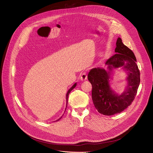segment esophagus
Returning a JSON list of instances; mask_svg holds the SVG:
<instances>
[{"label": "esophagus", "instance_id": "obj_1", "mask_svg": "<svg viewBox=\"0 0 153 153\" xmlns=\"http://www.w3.org/2000/svg\"><path fill=\"white\" fill-rule=\"evenodd\" d=\"M80 79H81L82 81H85V80L87 79V75L85 72H82V73L81 74V77H80Z\"/></svg>", "mask_w": 153, "mask_h": 153}]
</instances>
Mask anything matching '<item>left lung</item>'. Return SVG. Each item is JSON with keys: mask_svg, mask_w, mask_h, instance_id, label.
I'll list each match as a JSON object with an SVG mask.
<instances>
[{"mask_svg": "<svg viewBox=\"0 0 153 153\" xmlns=\"http://www.w3.org/2000/svg\"><path fill=\"white\" fill-rule=\"evenodd\" d=\"M117 53L106 62L108 69L123 67L128 72L127 87L125 91L118 95L111 90L109 84L110 72L103 68L91 69L88 79L92 86V98L94 105L100 114L113 115L123 111L130 106L137 93L140 82V72L133 52L125 46L118 38L117 41Z\"/></svg>", "mask_w": 153, "mask_h": 153, "instance_id": "8db88e82", "label": "left lung"}]
</instances>
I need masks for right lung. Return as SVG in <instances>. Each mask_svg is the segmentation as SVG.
Returning a JSON list of instances; mask_svg holds the SVG:
<instances>
[{
  "mask_svg": "<svg viewBox=\"0 0 153 153\" xmlns=\"http://www.w3.org/2000/svg\"><path fill=\"white\" fill-rule=\"evenodd\" d=\"M76 86V83L74 84L73 85H72V87L71 88H70L69 90L68 91V92H67V94H66V103H67V104H68V96H69V94L70 92H71L72 89H73ZM67 104H66V107H67ZM61 118V117L59 119H58V120H56V121H58V120H59Z\"/></svg>",
  "mask_w": 153,
  "mask_h": 153,
  "instance_id": "1",
  "label": "right lung"
}]
</instances>
